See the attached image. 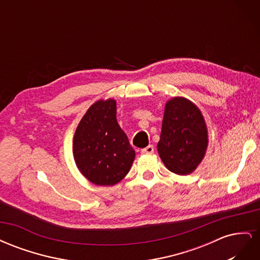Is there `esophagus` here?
<instances>
[{
  "instance_id": "34e87169",
  "label": "esophagus",
  "mask_w": 260,
  "mask_h": 260,
  "mask_svg": "<svg viewBox=\"0 0 260 260\" xmlns=\"http://www.w3.org/2000/svg\"><path fill=\"white\" fill-rule=\"evenodd\" d=\"M142 154H153L154 153V146L153 145H148L145 148H143L142 151H141Z\"/></svg>"
}]
</instances>
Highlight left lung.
<instances>
[{"label":"left lung","instance_id":"left-lung-1","mask_svg":"<svg viewBox=\"0 0 260 260\" xmlns=\"http://www.w3.org/2000/svg\"><path fill=\"white\" fill-rule=\"evenodd\" d=\"M207 146L208 130L200 108L182 96L170 99L157 144L166 168L179 176L192 174L205 157Z\"/></svg>","mask_w":260,"mask_h":260}]
</instances>
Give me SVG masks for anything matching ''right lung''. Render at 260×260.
<instances>
[{"instance_id":"add662e5","label":"right lung","mask_w":260,"mask_h":260,"mask_svg":"<svg viewBox=\"0 0 260 260\" xmlns=\"http://www.w3.org/2000/svg\"><path fill=\"white\" fill-rule=\"evenodd\" d=\"M114 99L100 100L86 111L74 136L77 168L91 183L117 184L128 175L136 152L117 122Z\"/></svg>"}]
</instances>
